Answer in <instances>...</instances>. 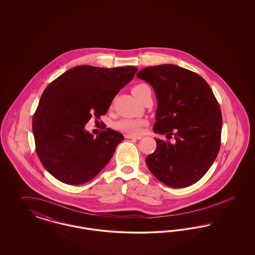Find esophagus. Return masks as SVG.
Wrapping results in <instances>:
<instances>
[{
    "label": "esophagus",
    "instance_id": "1",
    "mask_svg": "<svg viewBox=\"0 0 255 255\" xmlns=\"http://www.w3.org/2000/svg\"><path fill=\"white\" fill-rule=\"evenodd\" d=\"M125 137L126 138H133V139H141L142 138L141 135H133V134H126Z\"/></svg>",
    "mask_w": 255,
    "mask_h": 255
}]
</instances>
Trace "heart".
Returning a JSON list of instances; mask_svg holds the SVG:
<instances>
[{
    "instance_id": "1",
    "label": "heart",
    "mask_w": 255,
    "mask_h": 255,
    "mask_svg": "<svg viewBox=\"0 0 255 255\" xmlns=\"http://www.w3.org/2000/svg\"><path fill=\"white\" fill-rule=\"evenodd\" d=\"M145 87H147L146 84H137L134 86L132 89L133 96L136 97L138 95V93H140L141 90H143ZM146 124V122L144 120H122L119 122H117L116 127L121 130V131H124L127 133H137L140 132L141 128Z\"/></svg>"
}]
</instances>
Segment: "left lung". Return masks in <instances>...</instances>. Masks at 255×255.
Returning <instances> with one entry per match:
<instances>
[{"mask_svg": "<svg viewBox=\"0 0 255 255\" xmlns=\"http://www.w3.org/2000/svg\"><path fill=\"white\" fill-rule=\"evenodd\" d=\"M136 77L156 94L154 132L175 138H155L157 148L145 159L148 168L171 187L194 184L210 168L221 145L223 120L211 88L199 74L172 64L147 67Z\"/></svg>", "mask_w": 255, "mask_h": 255, "instance_id": "1", "label": "left lung"}]
</instances>
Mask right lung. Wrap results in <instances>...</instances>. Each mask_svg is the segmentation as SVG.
<instances>
[{"mask_svg":"<svg viewBox=\"0 0 255 255\" xmlns=\"http://www.w3.org/2000/svg\"><path fill=\"white\" fill-rule=\"evenodd\" d=\"M136 72L132 66L105 69L82 65L68 70L45 89L32 131L37 155L55 179L83 184L109 162L123 135L107 128L94 137L86 131V123L92 116L99 119L106 114L114 97Z\"/></svg>","mask_w":255,"mask_h":255,"instance_id":"right-lung-1","label":"right lung"}]
</instances>
